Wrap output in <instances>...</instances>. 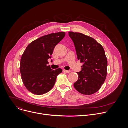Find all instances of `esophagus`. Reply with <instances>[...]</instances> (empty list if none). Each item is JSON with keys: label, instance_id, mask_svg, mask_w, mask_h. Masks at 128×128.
I'll return each mask as SVG.
<instances>
[{"label": "esophagus", "instance_id": "34e87169", "mask_svg": "<svg viewBox=\"0 0 128 128\" xmlns=\"http://www.w3.org/2000/svg\"><path fill=\"white\" fill-rule=\"evenodd\" d=\"M63 72H65V73H67V74H68V73H70L71 72L70 70H63Z\"/></svg>", "mask_w": 128, "mask_h": 128}]
</instances>
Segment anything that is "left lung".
<instances>
[{
    "label": "left lung",
    "instance_id": "left-lung-1",
    "mask_svg": "<svg viewBox=\"0 0 128 128\" xmlns=\"http://www.w3.org/2000/svg\"><path fill=\"white\" fill-rule=\"evenodd\" d=\"M78 59L84 64L77 72L75 88L84 95H92L100 89L107 76V60L102 46L94 38L80 33L69 32Z\"/></svg>",
    "mask_w": 128,
    "mask_h": 128
}]
</instances>
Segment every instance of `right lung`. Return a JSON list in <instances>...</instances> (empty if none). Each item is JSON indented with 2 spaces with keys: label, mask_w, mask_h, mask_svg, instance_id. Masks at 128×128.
<instances>
[{
  "label": "right lung",
  "mask_w": 128,
  "mask_h": 128,
  "mask_svg": "<svg viewBox=\"0 0 128 128\" xmlns=\"http://www.w3.org/2000/svg\"><path fill=\"white\" fill-rule=\"evenodd\" d=\"M64 32L48 34L30 43L21 59L20 72L24 84L31 93L40 95L53 88L61 69L53 70L48 60L55 46L64 38Z\"/></svg>",
  "instance_id": "1"
}]
</instances>
